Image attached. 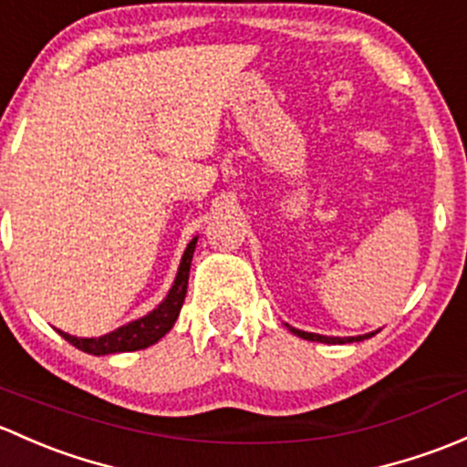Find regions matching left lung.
Segmentation results:
<instances>
[{"label":"left lung","instance_id":"left-lung-1","mask_svg":"<svg viewBox=\"0 0 467 467\" xmlns=\"http://www.w3.org/2000/svg\"><path fill=\"white\" fill-rule=\"evenodd\" d=\"M287 330H290L292 335H296V337L301 339H307V341H321V344H350V341H362V339H368L373 337V335L378 333V330H373V333H367V335H358V337H326V335H317V333H306V330H299L295 328V326L285 324Z\"/></svg>","mask_w":467,"mask_h":467}]
</instances>
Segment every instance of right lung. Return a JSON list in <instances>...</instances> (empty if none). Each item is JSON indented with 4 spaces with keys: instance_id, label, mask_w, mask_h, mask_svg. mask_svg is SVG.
<instances>
[{
    "instance_id": "right-lung-1",
    "label": "right lung",
    "mask_w": 467,
    "mask_h": 467,
    "mask_svg": "<svg viewBox=\"0 0 467 467\" xmlns=\"http://www.w3.org/2000/svg\"><path fill=\"white\" fill-rule=\"evenodd\" d=\"M195 244H198V235L186 244L184 256H182L180 267H177L175 281H172L166 299H163L155 310L139 317V319L130 321V324L121 326V328L112 330V333L100 335V337H76V335L62 333V330H57V333L69 341L71 346H76V348L89 355L130 353V350H141L157 344V341L175 326L177 317H180L182 304H184L186 296V287H189V272L191 261H193Z\"/></svg>"
}]
</instances>
